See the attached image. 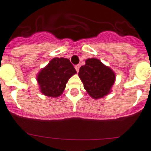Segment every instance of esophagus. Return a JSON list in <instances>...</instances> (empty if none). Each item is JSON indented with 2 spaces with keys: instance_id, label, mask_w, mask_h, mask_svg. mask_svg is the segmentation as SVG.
I'll list each match as a JSON object with an SVG mask.
<instances>
[{
  "instance_id": "obj_1",
  "label": "esophagus",
  "mask_w": 151,
  "mask_h": 151,
  "mask_svg": "<svg viewBox=\"0 0 151 151\" xmlns=\"http://www.w3.org/2000/svg\"><path fill=\"white\" fill-rule=\"evenodd\" d=\"M75 68H76V71H77V73H78V71H79V68H80V65H76V66H75Z\"/></svg>"
}]
</instances>
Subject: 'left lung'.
Segmentation results:
<instances>
[{
	"mask_svg": "<svg viewBox=\"0 0 151 151\" xmlns=\"http://www.w3.org/2000/svg\"><path fill=\"white\" fill-rule=\"evenodd\" d=\"M85 62L78 73L83 87L92 98H104L111 92L115 81V73L98 59H88Z\"/></svg>",
	"mask_w": 151,
	"mask_h": 151,
	"instance_id": "obj_1",
	"label": "left lung"
}]
</instances>
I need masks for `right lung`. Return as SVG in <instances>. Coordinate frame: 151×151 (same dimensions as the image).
I'll list each match as a JSON object with an SVG mask.
<instances>
[{
	"label": "right lung",
	"instance_id": "obj_1",
	"mask_svg": "<svg viewBox=\"0 0 151 151\" xmlns=\"http://www.w3.org/2000/svg\"><path fill=\"white\" fill-rule=\"evenodd\" d=\"M76 73V69L69 59L54 58L37 75L40 92L50 98L60 96L70 78Z\"/></svg>",
	"mask_w": 151,
	"mask_h": 151
}]
</instances>
